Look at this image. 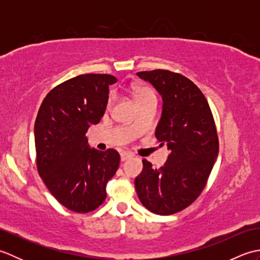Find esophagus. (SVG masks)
<instances>
[{
	"label": "esophagus",
	"mask_w": 260,
	"mask_h": 260,
	"mask_svg": "<svg viewBox=\"0 0 260 260\" xmlns=\"http://www.w3.org/2000/svg\"><path fill=\"white\" fill-rule=\"evenodd\" d=\"M132 156H133V154L129 153V152H121L120 153V161L124 162V161H126V159L131 158Z\"/></svg>",
	"instance_id": "1"
}]
</instances>
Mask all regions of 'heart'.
I'll return each instance as SVG.
<instances>
[{
	"instance_id": "obj_1",
	"label": "heart",
	"mask_w": 260,
	"mask_h": 260,
	"mask_svg": "<svg viewBox=\"0 0 260 260\" xmlns=\"http://www.w3.org/2000/svg\"><path fill=\"white\" fill-rule=\"evenodd\" d=\"M133 93H134L136 102H137V104H139V105L143 104V103H146V102L156 101L155 92H154L151 89V88H148V87H137V88H134ZM113 102H114V98H113V96H110L109 99H108V104H107L108 108L112 107Z\"/></svg>"
}]
</instances>
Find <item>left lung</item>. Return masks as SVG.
<instances>
[{
    "label": "left lung",
    "instance_id": "1",
    "mask_svg": "<svg viewBox=\"0 0 260 260\" xmlns=\"http://www.w3.org/2000/svg\"><path fill=\"white\" fill-rule=\"evenodd\" d=\"M136 75L162 96L155 136L170 154L159 169L143 159L135 189L151 212L173 214L194 202L206 186L219 152L217 128L206 97L186 77L162 69Z\"/></svg>",
    "mask_w": 260,
    "mask_h": 260
}]
</instances>
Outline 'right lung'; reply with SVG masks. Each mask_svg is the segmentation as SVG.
<instances>
[{
  "instance_id": "add662e5",
  "label": "right lung",
  "mask_w": 260,
  "mask_h": 260,
  "mask_svg": "<svg viewBox=\"0 0 260 260\" xmlns=\"http://www.w3.org/2000/svg\"><path fill=\"white\" fill-rule=\"evenodd\" d=\"M106 74L77 76L49 91L35 124L37 168L48 190L63 207L78 213L97 209L106 199V184L119 167L114 148H90L86 133L101 121L109 86Z\"/></svg>"
}]
</instances>
